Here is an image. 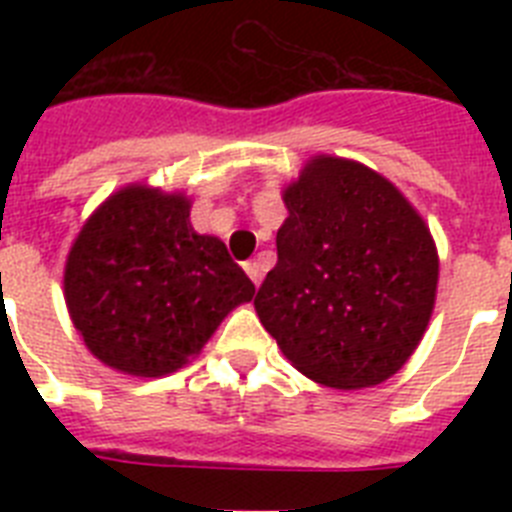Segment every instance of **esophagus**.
<instances>
[{
	"instance_id": "obj_1",
	"label": "esophagus",
	"mask_w": 512,
	"mask_h": 512,
	"mask_svg": "<svg viewBox=\"0 0 512 512\" xmlns=\"http://www.w3.org/2000/svg\"><path fill=\"white\" fill-rule=\"evenodd\" d=\"M243 269H246V274H248V277H251V282L256 284V287H259V284H261V266H259V261H248V264L243 266Z\"/></svg>"
}]
</instances>
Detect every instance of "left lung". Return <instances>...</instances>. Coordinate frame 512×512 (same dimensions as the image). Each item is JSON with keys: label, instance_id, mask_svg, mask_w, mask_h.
<instances>
[{"label": "left lung", "instance_id": "left-lung-1", "mask_svg": "<svg viewBox=\"0 0 512 512\" xmlns=\"http://www.w3.org/2000/svg\"><path fill=\"white\" fill-rule=\"evenodd\" d=\"M277 266L253 300L297 372L333 390L382 384L433 315L438 251L408 197L369 166L320 153L282 189Z\"/></svg>", "mask_w": 512, "mask_h": 512}]
</instances>
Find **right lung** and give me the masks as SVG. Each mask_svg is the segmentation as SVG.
<instances>
[{
  "mask_svg": "<svg viewBox=\"0 0 512 512\" xmlns=\"http://www.w3.org/2000/svg\"><path fill=\"white\" fill-rule=\"evenodd\" d=\"M192 200L148 184L112 192L66 256L63 297L84 346L130 377H166L200 356L217 325L253 300L217 235L189 223Z\"/></svg>",
  "mask_w": 512,
  "mask_h": 512,
  "instance_id": "add662e5",
  "label": "right lung"
}]
</instances>
